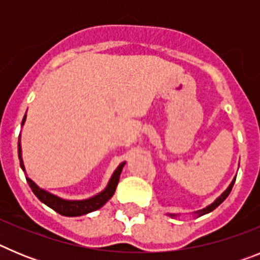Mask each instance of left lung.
<instances>
[{
	"label": "left lung",
	"instance_id": "obj_1",
	"mask_svg": "<svg viewBox=\"0 0 260 260\" xmlns=\"http://www.w3.org/2000/svg\"><path fill=\"white\" fill-rule=\"evenodd\" d=\"M234 181H236V177H234V178H233V181H232V182H231V185H229L228 187H226V190H225V191L222 192V194L220 195V197H217V198H216L215 201L212 202V203L208 204L207 207L202 208V210H199V211H195V212H192V213H194V215H197L199 217V216H203V215H206V213L212 212V211L215 210L216 207H219L220 204H221L222 202H224L225 199H226V197H228V195L231 194L232 187H233V185H234ZM167 215L171 216V217H178V216H180V213H167Z\"/></svg>",
	"mask_w": 260,
	"mask_h": 260
}]
</instances>
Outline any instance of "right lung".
<instances>
[{
  "label": "right lung",
  "mask_w": 260,
  "mask_h": 260,
  "mask_svg": "<svg viewBox=\"0 0 260 260\" xmlns=\"http://www.w3.org/2000/svg\"><path fill=\"white\" fill-rule=\"evenodd\" d=\"M27 118V114L23 117L22 126L24 125ZM18 156H19L20 160V168L23 169V172L26 173V168H24V164H23V158H22V144H20V135H19V141H18ZM126 161L121 162V164L117 167L116 171L113 172L112 177H110L109 182L105 186V189L103 191L98 192L93 197H89L87 199H63L61 197L56 194H52L48 190L41 189L40 186L36 185L31 178H28L26 173V180L28 182L29 187L32 189L34 194L40 199L44 204H47L48 207H50L52 210H54L56 212H58L59 215L62 216H69V217H75V216H82L87 215L89 212H93V211L102 208L108 201H109L112 197H113L114 191H116V187L118 185L119 176H121V172H122L123 167H125Z\"/></svg>",
  "instance_id": "obj_1"
}]
</instances>
